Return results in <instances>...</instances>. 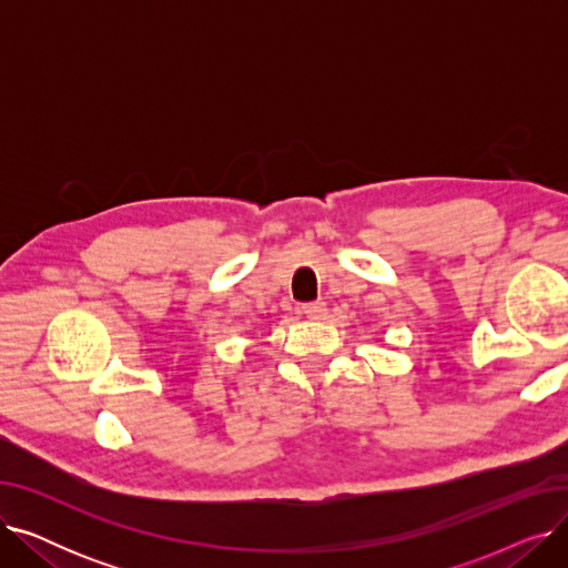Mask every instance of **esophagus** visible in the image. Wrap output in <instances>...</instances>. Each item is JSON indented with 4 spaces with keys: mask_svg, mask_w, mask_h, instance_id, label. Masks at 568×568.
Masks as SVG:
<instances>
[{
    "mask_svg": "<svg viewBox=\"0 0 568 568\" xmlns=\"http://www.w3.org/2000/svg\"><path fill=\"white\" fill-rule=\"evenodd\" d=\"M302 313H304L308 320H322V317L326 315V304H324V302L304 304V306H302Z\"/></svg>",
    "mask_w": 568,
    "mask_h": 568,
    "instance_id": "obj_1",
    "label": "esophagus"
}]
</instances>
